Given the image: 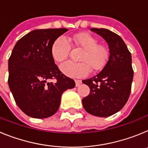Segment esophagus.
I'll return each mask as SVG.
<instances>
[{
	"mask_svg": "<svg viewBox=\"0 0 148 148\" xmlns=\"http://www.w3.org/2000/svg\"><path fill=\"white\" fill-rule=\"evenodd\" d=\"M75 86H76V87H78V86L80 85L81 84H82V81L81 80H75Z\"/></svg>",
	"mask_w": 148,
	"mask_h": 148,
	"instance_id": "esophagus-1",
	"label": "esophagus"
}]
</instances>
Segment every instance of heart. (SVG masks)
<instances>
[{
	"label": "heart",
	"mask_w": 148,
	"mask_h": 148,
	"mask_svg": "<svg viewBox=\"0 0 148 148\" xmlns=\"http://www.w3.org/2000/svg\"><path fill=\"white\" fill-rule=\"evenodd\" d=\"M73 45L84 49L79 61L82 62L66 61L60 66V70L65 75L70 78H83L88 75L90 67L94 71L104 68L109 58L108 49L102 45H98L97 39L87 33H79L69 38ZM70 45L65 37L60 36L51 46V56L55 61L61 62L67 58Z\"/></svg>",
	"instance_id": "obj_1"
}]
</instances>
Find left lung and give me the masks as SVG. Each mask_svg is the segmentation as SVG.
I'll use <instances>...</instances> for the list:
<instances>
[{"mask_svg":"<svg viewBox=\"0 0 148 148\" xmlns=\"http://www.w3.org/2000/svg\"><path fill=\"white\" fill-rule=\"evenodd\" d=\"M108 44L110 56L102 70L83 80L90 87V94L82 99L87 113L108 117L120 110L130 96L133 78L131 54L119 35L107 29L91 28Z\"/></svg>","mask_w":148,"mask_h":148,"instance_id":"obj_1","label":"left lung"}]
</instances>
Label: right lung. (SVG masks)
I'll use <instances>...</instances> for the list:
<instances>
[{"label": "right lung", "mask_w": 148, "mask_h": 148, "mask_svg": "<svg viewBox=\"0 0 148 148\" xmlns=\"http://www.w3.org/2000/svg\"><path fill=\"white\" fill-rule=\"evenodd\" d=\"M67 29L32 30L13 48L8 61V84L17 105L27 116L45 119L57 112L63 92L75 87L55 64L51 46ZM50 79L56 82H49Z\"/></svg>", "instance_id": "obj_1"}]
</instances>
